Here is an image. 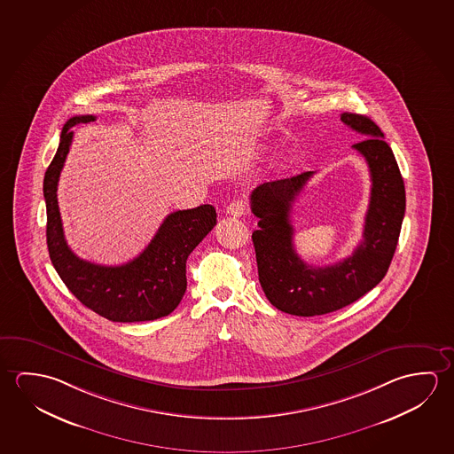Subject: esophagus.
Here are the masks:
<instances>
[{"instance_id":"1","label":"esophagus","mask_w":454,"mask_h":454,"mask_svg":"<svg viewBox=\"0 0 454 454\" xmlns=\"http://www.w3.org/2000/svg\"><path fill=\"white\" fill-rule=\"evenodd\" d=\"M226 214L232 216H242L247 214V202L244 200H236L231 202L230 206L226 207Z\"/></svg>"}]
</instances>
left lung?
<instances>
[{"instance_id": "obj_1", "label": "left lung", "mask_w": 454, "mask_h": 454, "mask_svg": "<svg viewBox=\"0 0 454 454\" xmlns=\"http://www.w3.org/2000/svg\"><path fill=\"white\" fill-rule=\"evenodd\" d=\"M340 120L365 137L353 144V149L364 156L372 180L363 240L351 256L315 268L294 250L291 207L312 171L266 182L250 196L252 212L260 218L252 239L261 286L270 304L296 317L335 312L363 298L387 275L401 234L405 186L393 150L369 117L343 112Z\"/></svg>"}]
</instances>
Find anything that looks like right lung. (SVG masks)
Returning <instances> with one entry per match:
<instances>
[{
	"mask_svg": "<svg viewBox=\"0 0 454 454\" xmlns=\"http://www.w3.org/2000/svg\"><path fill=\"white\" fill-rule=\"evenodd\" d=\"M75 115L61 129L60 145L44 176L47 247L67 290L90 310L117 323L158 320L174 312L186 290V260L216 224L214 206L177 210L164 218L145 250L121 266L81 260L67 247L57 200L59 179L73 142L71 128L95 121Z\"/></svg>",
	"mask_w": 454,
	"mask_h": 454,
	"instance_id": "add662e5",
	"label": "right lung"
}]
</instances>
